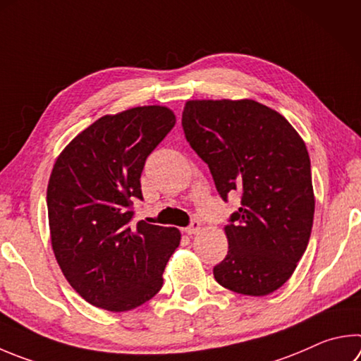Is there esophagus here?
I'll use <instances>...</instances> for the list:
<instances>
[{"instance_id": "1", "label": "esophagus", "mask_w": 361, "mask_h": 361, "mask_svg": "<svg viewBox=\"0 0 361 361\" xmlns=\"http://www.w3.org/2000/svg\"><path fill=\"white\" fill-rule=\"evenodd\" d=\"M199 231H200V221H199V219H192L191 224H189V226L185 228V232H186L188 235H194V233H197Z\"/></svg>"}]
</instances>
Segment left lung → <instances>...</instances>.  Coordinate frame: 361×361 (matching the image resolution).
I'll list each match as a JSON object with an SVG mask.
<instances>
[{
  "instance_id": "left-lung-1",
  "label": "left lung",
  "mask_w": 361,
  "mask_h": 361,
  "mask_svg": "<svg viewBox=\"0 0 361 361\" xmlns=\"http://www.w3.org/2000/svg\"><path fill=\"white\" fill-rule=\"evenodd\" d=\"M221 199L237 192L226 259L213 268L226 289L264 297L292 276L314 219L311 161L283 115L255 101H189L181 118Z\"/></svg>"
}]
</instances>
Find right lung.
<instances>
[{"mask_svg":"<svg viewBox=\"0 0 361 361\" xmlns=\"http://www.w3.org/2000/svg\"><path fill=\"white\" fill-rule=\"evenodd\" d=\"M175 126L161 106L106 115L56 159L47 188L51 246L74 290L102 310L123 312L153 298L180 245V231L139 221L140 175Z\"/></svg>","mask_w":361,"mask_h":361,"instance_id":"1","label":"right lung"}]
</instances>
